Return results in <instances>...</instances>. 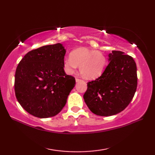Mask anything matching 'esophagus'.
I'll return each instance as SVG.
<instances>
[{"mask_svg": "<svg viewBox=\"0 0 155 155\" xmlns=\"http://www.w3.org/2000/svg\"><path fill=\"white\" fill-rule=\"evenodd\" d=\"M75 80H76V82H79V81H82L81 79H80V78H76Z\"/></svg>", "mask_w": 155, "mask_h": 155, "instance_id": "1", "label": "esophagus"}]
</instances>
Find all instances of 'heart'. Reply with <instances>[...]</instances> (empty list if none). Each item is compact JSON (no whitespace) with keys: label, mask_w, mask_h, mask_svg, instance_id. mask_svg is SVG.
<instances>
[{"label":"heart","mask_w":155,"mask_h":155,"mask_svg":"<svg viewBox=\"0 0 155 155\" xmlns=\"http://www.w3.org/2000/svg\"><path fill=\"white\" fill-rule=\"evenodd\" d=\"M107 64V59L103 52L88 48H81L72 52L71 56L64 60L66 72L72 74L80 66L84 77L95 78L103 73Z\"/></svg>","instance_id":"1"}]
</instances>
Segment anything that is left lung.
<instances>
[{"label":"left lung","mask_w":155,"mask_h":155,"mask_svg":"<svg viewBox=\"0 0 155 155\" xmlns=\"http://www.w3.org/2000/svg\"><path fill=\"white\" fill-rule=\"evenodd\" d=\"M103 73L87 83L83 98L95 114L108 117L123 111L132 101L137 87V65L132 57L113 51Z\"/></svg>","instance_id":"left-lung-1"}]
</instances>
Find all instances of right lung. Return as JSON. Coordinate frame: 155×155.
Wrapping results in <instances>:
<instances>
[{
  "mask_svg": "<svg viewBox=\"0 0 155 155\" xmlns=\"http://www.w3.org/2000/svg\"><path fill=\"white\" fill-rule=\"evenodd\" d=\"M66 50L60 43L29 51L20 61L15 78L16 99L38 118L54 117L67 103L75 78L64 71Z\"/></svg>",
  "mask_w": 155,
  "mask_h": 155,
  "instance_id": "add662e5",
  "label": "right lung"
}]
</instances>
